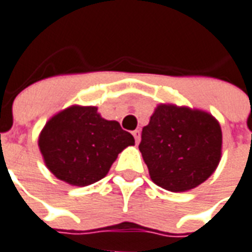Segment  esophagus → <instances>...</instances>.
<instances>
[{"label": "esophagus", "mask_w": 252, "mask_h": 252, "mask_svg": "<svg viewBox=\"0 0 252 252\" xmlns=\"http://www.w3.org/2000/svg\"><path fill=\"white\" fill-rule=\"evenodd\" d=\"M132 134H133L136 144H138V142H140V130H133V133Z\"/></svg>", "instance_id": "obj_1"}]
</instances>
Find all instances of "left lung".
<instances>
[{
	"mask_svg": "<svg viewBox=\"0 0 252 252\" xmlns=\"http://www.w3.org/2000/svg\"><path fill=\"white\" fill-rule=\"evenodd\" d=\"M222 132L205 111L159 104L142 128L138 149L159 187L183 192L215 172L221 159Z\"/></svg>",
	"mask_w": 252,
	"mask_h": 252,
	"instance_id": "left-lung-1",
	"label": "left lung"
}]
</instances>
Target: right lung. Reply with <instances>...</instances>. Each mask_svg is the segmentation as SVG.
<instances>
[{"label":"right lung","instance_id":"1","mask_svg":"<svg viewBox=\"0 0 252 252\" xmlns=\"http://www.w3.org/2000/svg\"><path fill=\"white\" fill-rule=\"evenodd\" d=\"M133 136L96 107L72 106L49 119L39 136V149L57 179L85 187L107 175Z\"/></svg>","mask_w":252,"mask_h":252}]
</instances>
